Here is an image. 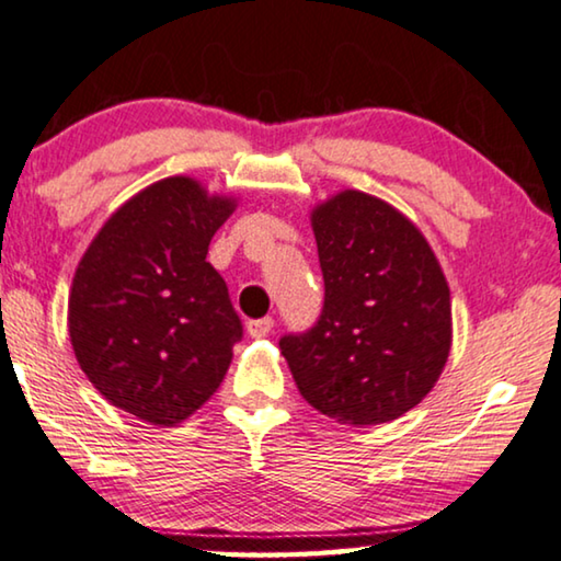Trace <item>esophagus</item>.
Returning a JSON list of instances; mask_svg holds the SVG:
<instances>
[{
  "instance_id": "34e87169",
  "label": "esophagus",
  "mask_w": 561,
  "mask_h": 561,
  "mask_svg": "<svg viewBox=\"0 0 561 561\" xmlns=\"http://www.w3.org/2000/svg\"><path fill=\"white\" fill-rule=\"evenodd\" d=\"M274 328V320L272 318H259V320H249L247 322V333L251 337H266L272 333Z\"/></svg>"
}]
</instances>
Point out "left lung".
<instances>
[{
  "mask_svg": "<svg viewBox=\"0 0 561 561\" xmlns=\"http://www.w3.org/2000/svg\"><path fill=\"white\" fill-rule=\"evenodd\" d=\"M325 302L279 341L307 404L368 427L432 391L453 345V305L435 251L404 213L360 191L312 210Z\"/></svg>",
  "mask_w": 561,
  "mask_h": 561,
  "instance_id": "left-lung-1",
  "label": "left lung"
}]
</instances>
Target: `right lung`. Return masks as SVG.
<instances>
[{
  "mask_svg": "<svg viewBox=\"0 0 561 561\" xmlns=\"http://www.w3.org/2000/svg\"><path fill=\"white\" fill-rule=\"evenodd\" d=\"M236 201L168 178L126 201L85 249L68 299L78 366L149 424L183 422L224 381L243 325L205 262Z\"/></svg>",
  "mask_w": 561,
  "mask_h": 561,
  "instance_id": "add662e5",
  "label": "right lung"
}]
</instances>
